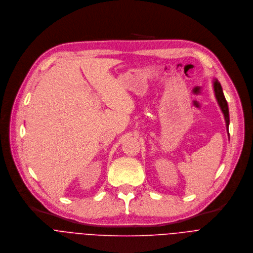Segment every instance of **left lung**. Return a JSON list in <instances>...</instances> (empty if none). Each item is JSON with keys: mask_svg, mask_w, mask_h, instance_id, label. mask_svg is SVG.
Instances as JSON below:
<instances>
[{"mask_svg": "<svg viewBox=\"0 0 253 253\" xmlns=\"http://www.w3.org/2000/svg\"><path fill=\"white\" fill-rule=\"evenodd\" d=\"M212 84H213V90H214V95L215 98L217 100V104L223 114L224 120H225V125H226V128L228 130V126H229V111H228V106H227V102L225 99V96L223 94V90L221 87L220 83L214 79L212 81Z\"/></svg>", "mask_w": 253, "mask_h": 253, "instance_id": "1", "label": "left lung"}]
</instances>
